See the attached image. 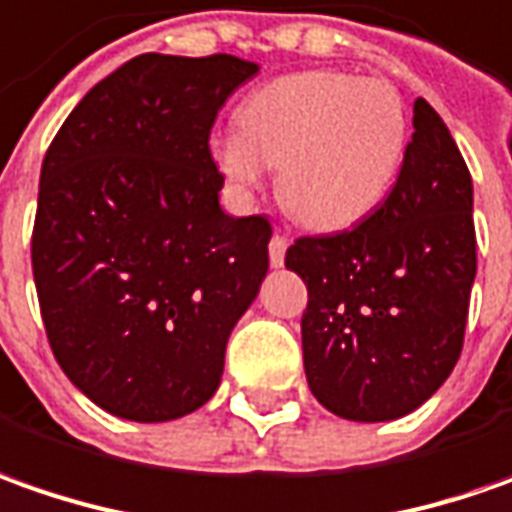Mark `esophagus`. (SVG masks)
<instances>
[{"label": "esophagus", "mask_w": 512, "mask_h": 512, "mask_svg": "<svg viewBox=\"0 0 512 512\" xmlns=\"http://www.w3.org/2000/svg\"><path fill=\"white\" fill-rule=\"evenodd\" d=\"M286 249H289V240H286V235H274V238L269 240V260H272L274 269L286 263Z\"/></svg>", "instance_id": "1"}]
</instances>
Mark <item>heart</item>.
<instances>
[{"label": "heart", "instance_id": "1", "mask_svg": "<svg viewBox=\"0 0 512 512\" xmlns=\"http://www.w3.org/2000/svg\"><path fill=\"white\" fill-rule=\"evenodd\" d=\"M238 130L212 144L223 178L252 195L266 167L280 169L283 206L323 232L377 209L408 144L397 90L340 70H300L260 84L240 104Z\"/></svg>", "mask_w": 512, "mask_h": 512}]
</instances>
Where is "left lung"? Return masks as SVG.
I'll return each mask as SVG.
<instances>
[{"mask_svg": "<svg viewBox=\"0 0 512 512\" xmlns=\"http://www.w3.org/2000/svg\"><path fill=\"white\" fill-rule=\"evenodd\" d=\"M286 266L309 289L303 365L323 408L388 422L439 391L462 354L476 229L465 158L425 98L377 212L351 232L294 240Z\"/></svg>", "mask_w": 512, "mask_h": 512, "instance_id": "obj_1", "label": "left lung"}]
</instances>
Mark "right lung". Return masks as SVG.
Returning <instances> with one entry per match:
<instances>
[{
  "label": "right lung",
  "instance_id": "obj_1",
  "mask_svg": "<svg viewBox=\"0 0 512 512\" xmlns=\"http://www.w3.org/2000/svg\"><path fill=\"white\" fill-rule=\"evenodd\" d=\"M257 70L226 53L135 56L47 150L30 249L39 309L67 379L107 414L169 422L221 385L272 223L223 212L209 133Z\"/></svg>",
  "mask_w": 512,
  "mask_h": 512
}]
</instances>
